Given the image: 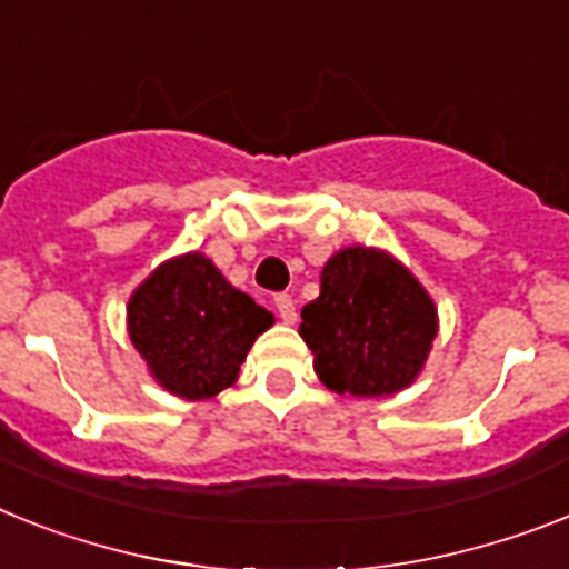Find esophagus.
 Instances as JSON below:
<instances>
[{"label":"esophagus","instance_id":"obj_1","mask_svg":"<svg viewBox=\"0 0 569 569\" xmlns=\"http://www.w3.org/2000/svg\"><path fill=\"white\" fill-rule=\"evenodd\" d=\"M274 307H277V312H280V318H283L286 323H295V318H298V312H295L292 295H286V292L274 295Z\"/></svg>","mask_w":569,"mask_h":569}]
</instances>
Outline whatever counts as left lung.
I'll return each instance as SVG.
<instances>
[{
    "label": "left lung",
    "instance_id": "obj_1",
    "mask_svg": "<svg viewBox=\"0 0 569 569\" xmlns=\"http://www.w3.org/2000/svg\"><path fill=\"white\" fill-rule=\"evenodd\" d=\"M300 318L318 379L358 399L408 388L437 336V309L413 274L361 246L323 266L321 295Z\"/></svg>",
    "mask_w": 569,
    "mask_h": 569
}]
</instances>
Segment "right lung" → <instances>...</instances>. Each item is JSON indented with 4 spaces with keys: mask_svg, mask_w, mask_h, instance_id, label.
<instances>
[{
    "mask_svg": "<svg viewBox=\"0 0 569 569\" xmlns=\"http://www.w3.org/2000/svg\"><path fill=\"white\" fill-rule=\"evenodd\" d=\"M130 338L152 376L181 399L231 388L271 312L233 289L208 257L164 262L138 286L127 309Z\"/></svg>",
    "mask_w": 569,
    "mask_h": 569,
    "instance_id": "right-lung-1",
    "label": "right lung"
}]
</instances>
